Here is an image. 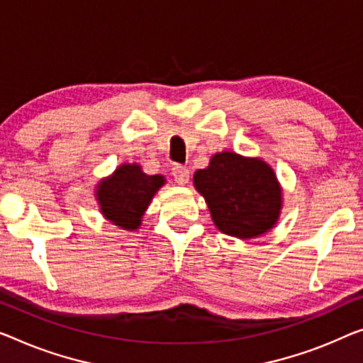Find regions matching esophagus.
I'll return each mask as SVG.
<instances>
[{"label":"esophagus","mask_w":363,"mask_h":363,"mask_svg":"<svg viewBox=\"0 0 363 363\" xmlns=\"http://www.w3.org/2000/svg\"><path fill=\"white\" fill-rule=\"evenodd\" d=\"M172 177H174V181L177 184H181V186H184V184L189 182V177H191V172H189V169L186 166H181V164H176L174 167H172Z\"/></svg>","instance_id":"1"}]
</instances>
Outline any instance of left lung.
I'll use <instances>...</instances> for the list:
<instances>
[{"label":"left lung","mask_w":363,"mask_h":363,"mask_svg":"<svg viewBox=\"0 0 363 363\" xmlns=\"http://www.w3.org/2000/svg\"><path fill=\"white\" fill-rule=\"evenodd\" d=\"M194 187L207 202L216 228L238 240L269 233L282 212V186L261 158L215 153L205 169L196 171Z\"/></svg>","instance_id":"left-lung-1"}]
</instances>
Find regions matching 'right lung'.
<instances>
[{"mask_svg":"<svg viewBox=\"0 0 363 363\" xmlns=\"http://www.w3.org/2000/svg\"><path fill=\"white\" fill-rule=\"evenodd\" d=\"M164 184V176H150L138 163H123L109 177L97 182L94 197L107 221L122 230L135 231L142 226L151 200Z\"/></svg>","mask_w":363,"mask_h":363,"instance_id":"right-lung-1","label":"right lung"}]
</instances>
